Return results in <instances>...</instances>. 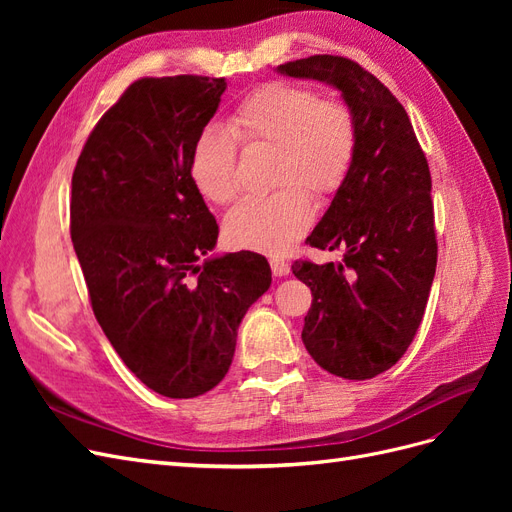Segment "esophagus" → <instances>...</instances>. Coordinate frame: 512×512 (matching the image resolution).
Masks as SVG:
<instances>
[{
  "instance_id": "34e87169",
  "label": "esophagus",
  "mask_w": 512,
  "mask_h": 512,
  "mask_svg": "<svg viewBox=\"0 0 512 512\" xmlns=\"http://www.w3.org/2000/svg\"><path fill=\"white\" fill-rule=\"evenodd\" d=\"M271 271L277 277H284V275L290 273V265H288L286 260H282V258H271Z\"/></svg>"
}]
</instances>
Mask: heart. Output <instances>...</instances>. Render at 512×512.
<instances>
[{
  "label": "heart",
  "mask_w": 512,
  "mask_h": 512,
  "mask_svg": "<svg viewBox=\"0 0 512 512\" xmlns=\"http://www.w3.org/2000/svg\"><path fill=\"white\" fill-rule=\"evenodd\" d=\"M237 145L273 149L280 192L245 198L226 215V239L262 254H286L314 222L316 198L342 188L356 151V123L346 102L318 98L314 89L271 81L247 94L228 117V132L205 128L190 153L198 194L228 205L239 192Z\"/></svg>",
  "instance_id": "heart-1"
}]
</instances>
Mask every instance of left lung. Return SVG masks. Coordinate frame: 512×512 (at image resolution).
I'll use <instances>...</instances> for the list:
<instances>
[{
  "mask_svg": "<svg viewBox=\"0 0 512 512\" xmlns=\"http://www.w3.org/2000/svg\"><path fill=\"white\" fill-rule=\"evenodd\" d=\"M277 72L333 85L354 115L350 173L307 237L344 258L297 260L292 273L314 297L301 333L312 359L339 378L369 380L412 344L436 275L429 164L406 108L356 61L312 55Z\"/></svg>",
  "mask_w": 512,
  "mask_h": 512,
  "instance_id": "left-lung-1",
  "label": "left lung"
}]
</instances>
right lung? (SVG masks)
I'll return each instance as SVG.
<instances>
[{
	"mask_svg": "<svg viewBox=\"0 0 512 512\" xmlns=\"http://www.w3.org/2000/svg\"><path fill=\"white\" fill-rule=\"evenodd\" d=\"M224 79H138L91 130L72 175L70 235L91 309L151 391L198 397L232 363L250 305L271 286L265 256L207 258L218 222L190 177V153Z\"/></svg>",
	"mask_w": 512,
	"mask_h": 512,
	"instance_id": "1",
	"label": "right lung"
}]
</instances>
